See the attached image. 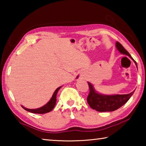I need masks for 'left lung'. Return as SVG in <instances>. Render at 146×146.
<instances>
[{
	"label": "left lung",
	"mask_w": 146,
	"mask_h": 146,
	"mask_svg": "<svg viewBox=\"0 0 146 146\" xmlns=\"http://www.w3.org/2000/svg\"><path fill=\"white\" fill-rule=\"evenodd\" d=\"M115 46L117 50L121 54L129 56L134 62L137 68V62L131 57L129 52L123 48L122 44L117 42ZM88 83L90 88V93L87 98L88 104L93 110L100 112L113 111L118 110L129 100L135 92V91H133L131 93L125 94V95H119V94L104 95V94H101L97 92L90 82H88Z\"/></svg>",
	"instance_id": "8db88e82"
}]
</instances>
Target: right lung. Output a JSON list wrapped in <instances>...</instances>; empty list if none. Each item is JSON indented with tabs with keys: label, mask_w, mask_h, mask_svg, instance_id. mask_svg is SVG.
I'll return each mask as SVG.
<instances>
[{
	"label": "right lung",
	"mask_w": 146,
	"mask_h": 146,
	"mask_svg": "<svg viewBox=\"0 0 146 146\" xmlns=\"http://www.w3.org/2000/svg\"><path fill=\"white\" fill-rule=\"evenodd\" d=\"M62 86L58 88L55 91V92L53 93L52 97H51V99L49 100V102L43 106H42L41 108H36V109H28L25 107H24L23 106H21L22 108L24 109L26 111L30 113H38V114H44V113H49L50 112L51 110H53L56 105V95H57V93L58 90L61 88Z\"/></svg>",
	"instance_id": "obj_1"
}]
</instances>
